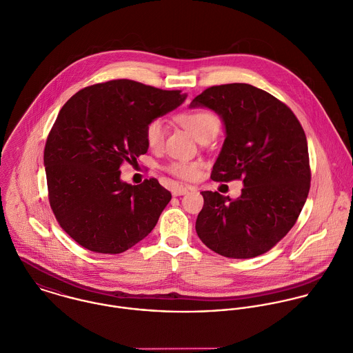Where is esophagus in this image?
I'll return each mask as SVG.
<instances>
[{
    "label": "esophagus",
    "mask_w": 353,
    "mask_h": 353,
    "mask_svg": "<svg viewBox=\"0 0 353 353\" xmlns=\"http://www.w3.org/2000/svg\"><path fill=\"white\" fill-rule=\"evenodd\" d=\"M188 192V188L184 187V185H174L172 188V195L173 196H181V195H185Z\"/></svg>",
    "instance_id": "esophagus-1"
}]
</instances>
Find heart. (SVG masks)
<instances>
[{"label": "heart", "instance_id": "heart-1", "mask_svg": "<svg viewBox=\"0 0 353 353\" xmlns=\"http://www.w3.org/2000/svg\"><path fill=\"white\" fill-rule=\"evenodd\" d=\"M176 120L183 125L196 141L203 143L212 141L221 127V121L215 113L208 109H191L176 116ZM166 138V124L161 119L150 120L144 127V141L151 150L162 148ZM166 170L181 180H194L199 174L196 162L174 161L166 166Z\"/></svg>", "mask_w": 353, "mask_h": 353}]
</instances>
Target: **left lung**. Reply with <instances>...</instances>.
Segmentation results:
<instances>
[{
    "label": "left lung",
    "instance_id": "obj_1",
    "mask_svg": "<svg viewBox=\"0 0 353 353\" xmlns=\"http://www.w3.org/2000/svg\"><path fill=\"white\" fill-rule=\"evenodd\" d=\"M196 106L216 112L226 130L212 180L244 184L234 201L202 191L196 233L222 256H259L293 228L308 196L311 169L304 130L283 102L245 83L209 87L192 99L191 108Z\"/></svg>",
    "mask_w": 353,
    "mask_h": 353
}]
</instances>
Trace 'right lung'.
<instances>
[{
  "label": "right lung",
  "instance_id": "add662e5",
  "mask_svg": "<svg viewBox=\"0 0 353 353\" xmlns=\"http://www.w3.org/2000/svg\"><path fill=\"white\" fill-rule=\"evenodd\" d=\"M180 92L117 79L81 88L61 108L43 152L48 196L83 248L121 254L157 225L172 194L154 177L123 183L120 168L147 152L145 124L180 106Z\"/></svg>",
  "mask_w": 353,
  "mask_h": 353
}]
</instances>
